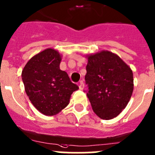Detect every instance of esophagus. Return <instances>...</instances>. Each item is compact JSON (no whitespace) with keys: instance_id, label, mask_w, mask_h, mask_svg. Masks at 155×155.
Instances as JSON below:
<instances>
[{"instance_id":"obj_1","label":"esophagus","mask_w":155,"mask_h":155,"mask_svg":"<svg viewBox=\"0 0 155 155\" xmlns=\"http://www.w3.org/2000/svg\"><path fill=\"white\" fill-rule=\"evenodd\" d=\"M79 90H83V89H84V83H83V82L82 80L79 81Z\"/></svg>"}]
</instances>
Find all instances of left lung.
Instances as JSON below:
<instances>
[{
  "label": "left lung",
  "instance_id": "8db88e82",
  "mask_svg": "<svg viewBox=\"0 0 155 155\" xmlns=\"http://www.w3.org/2000/svg\"><path fill=\"white\" fill-rule=\"evenodd\" d=\"M85 80L93 110L101 119L110 120L119 115L133 93L132 70L110 51L88 56Z\"/></svg>",
  "mask_w": 155,
  "mask_h": 155
}]
</instances>
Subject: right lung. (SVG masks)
Returning <instances> with one entry per match:
<instances>
[{"mask_svg":"<svg viewBox=\"0 0 155 155\" xmlns=\"http://www.w3.org/2000/svg\"><path fill=\"white\" fill-rule=\"evenodd\" d=\"M61 55L47 48L33 56L22 70L25 89L31 104L41 114L53 116L69 104L71 95L79 86L59 69Z\"/></svg>","mask_w":155,"mask_h":155,"instance_id":"add662e5","label":"right lung"}]
</instances>
